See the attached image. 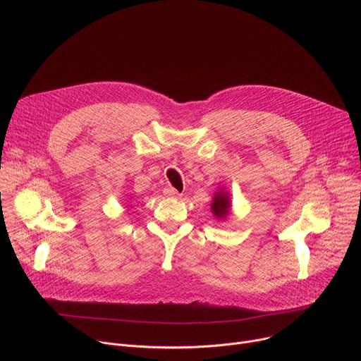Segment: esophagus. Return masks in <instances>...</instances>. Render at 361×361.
<instances>
[{
    "mask_svg": "<svg viewBox=\"0 0 361 361\" xmlns=\"http://www.w3.org/2000/svg\"><path fill=\"white\" fill-rule=\"evenodd\" d=\"M164 194H166L167 197H171V198H177V197H180V195H181L177 190H174V188H171V187L166 188V190H164Z\"/></svg>",
    "mask_w": 361,
    "mask_h": 361,
    "instance_id": "34e87169",
    "label": "esophagus"
}]
</instances>
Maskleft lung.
<instances>
[{
  "label": "left lung",
  "mask_w": 361,
  "mask_h": 361,
  "mask_svg": "<svg viewBox=\"0 0 361 361\" xmlns=\"http://www.w3.org/2000/svg\"><path fill=\"white\" fill-rule=\"evenodd\" d=\"M231 198L230 192L226 188H220L216 191L213 195V202H212V213L217 220H224L228 217L231 213Z\"/></svg>",
  "instance_id": "left-lung-1"
}]
</instances>
